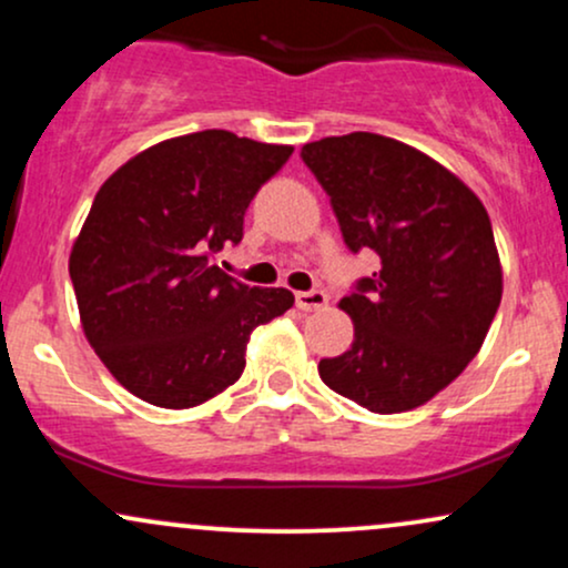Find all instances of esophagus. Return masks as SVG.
Masks as SVG:
<instances>
[{"mask_svg": "<svg viewBox=\"0 0 568 568\" xmlns=\"http://www.w3.org/2000/svg\"><path fill=\"white\" fill-rule=\"evenodd\" d=\"M328 304V293L325 291H302L296 293V306L304 312H315V310H323V306Z\"/></svg>", "mask_w": 568, "mask_h": 568, "instance_id": "obj_1", "label": "esophagus"}]
</instances>
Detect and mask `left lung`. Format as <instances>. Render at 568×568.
<instances>
[{
	"label": "left lung",
	"instance_id": "8db88e82",
	"mask_svg": "<svg viewBox=\"0 0 568 568\" xmlns=\"http://www.w3.org/2000/svg\"><path fill=\"white\" fill-rule=\"evenodd\" d=\"M349 251L379 253L338 306L355 342L321 379L374 414L425 406L478 355L501 302V264L484 202L408 143L376 133L304 143Z\"/></svg>",
	"mask_w": 568,
	"mask_h": 568
}]
</instances>
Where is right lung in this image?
<instances>
[{
	"instance_id": "add662e5",
	"label": "right lung",
	"mask_w": 568,
	"mask_h": 568,
	"mask_svg": "<svg viewBox=\"0 0 568 568\" xmlns=\"http://www.w3.org/2000/svg\"><path fill=\"white\" fill-rule=\"evenodd\" d=\"M293 146L200 130L143 149L103 181L69 275L90 347L128 393L192 408L245 368L256 325L288 312V288H256L211 262L243 240L251 200Z\"/></svg>"
}]
</instances>
